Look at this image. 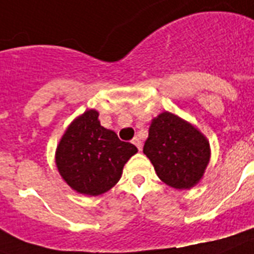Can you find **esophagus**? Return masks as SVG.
Returning <instances> with one entry per match:
<instances>
[{
    "label": "esophagus",
    "mask_w": 254,
    "mask_h": 254,
    "mask_svg": "<svg viewBox=\"0 0 254 254\" xmlns=\"http://www.w3.org/2000/svg\"><path fill=\"white\" fill-rule=\"evenodd\" d=\"M132 144H133V145H135L136 148H137V149L141 150L142 144H141V141H140V140L137 139V137H133V139H132Z\"/></svg>",
    "instance_id": "34e87169"
}]
</instances>
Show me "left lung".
<instances>
[{
  "mask_svg": "<svg viewBox=\"0 0 254 254\" xmlns=\"http://www.w3.org/2000/svg\"><path fill=\"white\" fill-rule=\"evenodd\" d=\"M142 152L153 163L158 178L177 190H188L197 184L210 158L204 135L167 112L152 121Z\"/></svg>",
  "mask_w": 254,
  "mask_h": 254,
  "instance_id": "obj_1",
  "label": "left lung"
}]
</instances>
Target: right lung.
I'll return each instance as SVG.
<instances>
[{
    "label": "right lung",
    "instance_id": "right-lung-1",
    "mask_svg": "<svg viewBox=\"0 0 254 254\" xmlns=\"http://www.w3.org/2000/svg\"><path fill=\"white\" fill-rule=\"evenodd\" d=\"M136 152L133 144L121 141L115 132L100 125L96 110H88L67 128L56 162L72 190L97 196L118 183L125 163Z\"/></svg>",
    "mask_w": 254,
    "mask_h": 254
}]
</instances>
